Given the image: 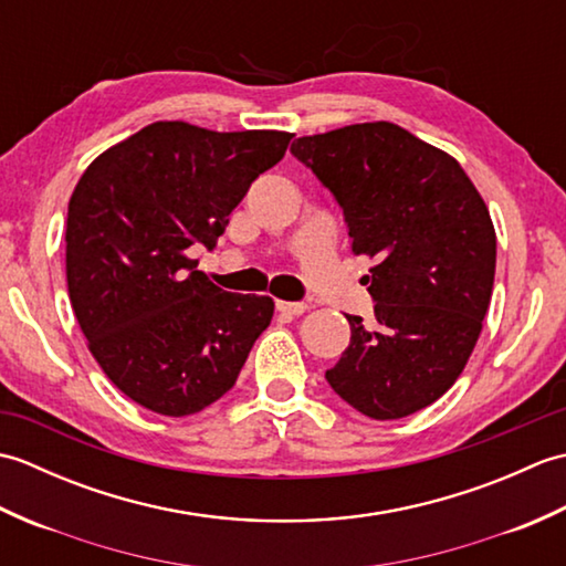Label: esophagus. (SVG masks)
Segmentation results:
<instances>
[{"label":"esophagus","mask_w":566,"mask_h":566,"mask_svg":"<svg viewBox=\"0 0 566 566\" xmlns=\"http://www.w3.org/2000/svg\"><path fill=\"white\" fill-rule=\"evenodd\" d=\"M276 311H282V314H292V316H302L308 311V304H304V302H276Z\"/></svg>","instance_id":"obj_1"}]
</instances>
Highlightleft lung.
<instances>
[{
	"label": "left lung",
	"instance_id": "1",
	"mask_svg": "<svg viewBox=\"0 0 566 566\" xmlns=\"http://www.w3.org/2000/svg\"><path fill=\"white\" fill-rule=\"evenodd\" d=\"M343 207L353 252L375 260L365 284L375 321L326 371L343 401L375 420L411 416L462 375L482 333L496 272L486 203L452 155L389 122L296 138Z\"/></svg>",
	"mask_w": 566,
	"mask_h": 566
}]
</instances>
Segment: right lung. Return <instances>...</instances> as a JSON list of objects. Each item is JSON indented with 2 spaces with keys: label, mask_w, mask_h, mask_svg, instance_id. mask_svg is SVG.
I'll return each mask as SVG.
<instances>
[{
  "label": "right lung",
  "mask_w": 566,
  "mask_h": 566,
  "mask_svg": "<svg viewBox=\"0 0 566 566\" xmlns=\"http://www.w3.org/2000/svg\"><path fill=\"white\" fill-rule=\"evenodd\" d=\"M286 130L155 122L104 150L67 203V294L92 357L153 413H199L233 387L274 302L197 270L250 185L284 158Z\"/></svg>",
  "instance_id": "add662e5"
}]
</instances>
